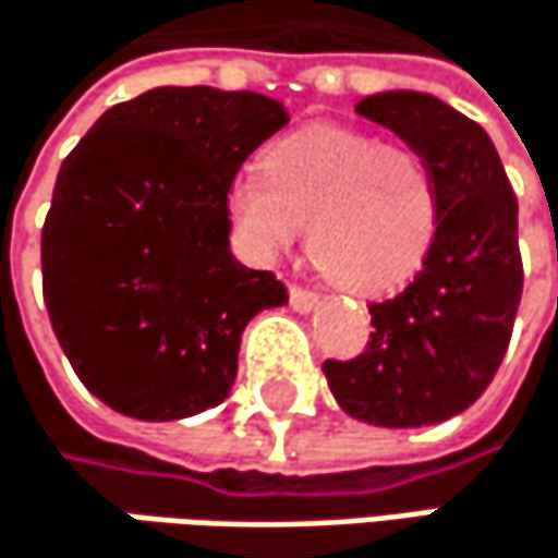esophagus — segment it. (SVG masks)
Returning <instances> with one entry per match:
<instances>
[{
	"label": "esophagus",
	"instance_id": "esophagus-1",
	"mask_svg": "<svg viewBox=\"0 0 558 558\" xmlns=\"http://www.w3.org/2000/svg\"><path fill=\"white\" fill-rule=\"evenodd\" d=\"M289 302H292V308H295L299 314H308L317 308V302H320V299H317L314 292H308V289L292 286V289H289Z\"/></svg>",
	"mask_w": 558,
	"mask_h": 558
}]
</instances>
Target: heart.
<instances>
[{
	"mask_svg": "<svg viewBox=\"0 0 558 558\" xmlns=\"http://www.w3.org/2000/svg\"><path fill=\"white\" fill-rule=\"evenodd\" d=\"M228 218L256 263L308 246L327 276L360 295L408 282L437 234V179L401 144L343 128L312 124L263 154V175H238L225 195Z\"/></svg>",
	"mask_w": 558,
	"mask_h": 558,
	"instance_id": "1",
	"label": "heart"
}]
</instances>
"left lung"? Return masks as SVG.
<instances>
[{
  "label": "left lung",
  "instance_id": "8db88e82",
  "mask_svg": "<svg viewBox=\"0 0 558 558\" xmlns=\"http://www.w3.org/2000/svg\"><path fill=\"white\" fill-rule=\"evenodd\" d=\"M356 114L395 131L437 179V234L414 282L373 314L350 363L327 360L337 404L376 427H427L462 414L495 379L523 289L518 198L482 124L437 96L395 89Z\"/></svg>",
  "mask_w": 558,
  "mask_h": 558
}]
</instances>
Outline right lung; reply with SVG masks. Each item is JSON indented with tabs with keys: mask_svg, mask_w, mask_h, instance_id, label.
Listing matches in <instances>:
<instances>
[{
	"mask_svg": "<svg viewBox=\"0 0 558 558\" xmlns=\"http://www.w3.org/2000/svg\"><path fill=\"white\" fill-rule=\"evenodd\" d=\"M289 124L263 93L157 86L111 105L63 160L40 234L53 333L111 411L179 421L221 404L244 327L289 302L231 250L228 185Z\"/></svg>",
	"mask_w": 558,
	"mask_h": 558,
	"instance_id": "right-lung-1",
	"label": "right lung"
}]
</instances>
